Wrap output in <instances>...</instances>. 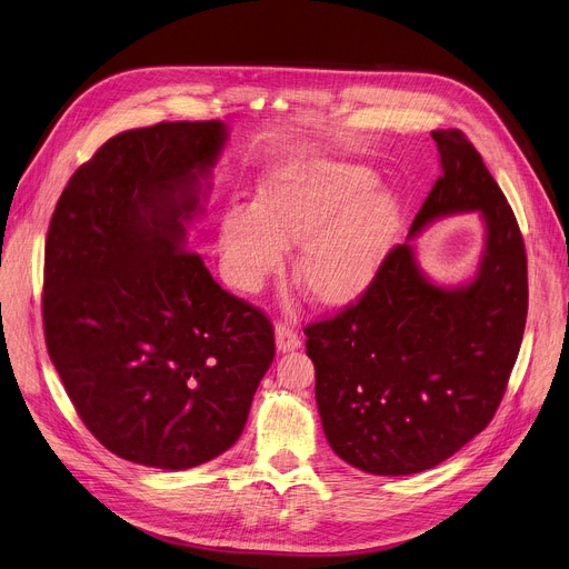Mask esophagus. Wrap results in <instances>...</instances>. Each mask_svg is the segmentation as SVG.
Returning <instances> with one entry per match:
<instances>
[{
	"label": "esophagus",
	"instance_id": "34e87169",
	"mask_svg": "<svg viewBox=\"0 0 569 569\" xmlns=\"http://www.w3.org/2000/svg\"><path fill=\"white\" fill-rule=\"evenodd\" d=\"M274 338H277V350H279V352H292V350H297V348L301 346V340H299L297 331L290 329L288 325H283V322L277 325Z\"/></svg>",
	"mask_w": 569,
	"mask_h": 569
}]
</instances>
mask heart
<instances>
[{"label": "heart", "instance_id": "heart-1", "mask_svg": "<svg viewBox=\"0 0 569 569\" xmlns=\"http://www.w3.org/2000/svg\"><path fill=\"white\" fill-rule=\"evenodd\" d=\"M359 164L313 160L262 178L251 206H229L219 221L223 264L236 288L253 292L298 247L295 283L313 305L343 309L372 286L400 229V203L372 189Z\"/></svg>", "mask_w": 569, "mask_h": 569}]
</instances>
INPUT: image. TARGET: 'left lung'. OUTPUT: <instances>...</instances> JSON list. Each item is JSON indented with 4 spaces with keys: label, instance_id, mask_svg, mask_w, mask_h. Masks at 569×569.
Masks as SVG:
<instances>
[{
    "label": "left lung",
    "instance_id": "1",
    "mask_svg": "<svg viewBox=\"0 0 569 569\" xmlns=\"http://www.w3.org/2000/svg\"><path fill=\"white\" fill-rule=\"evenodd\" d=\"M441 176L409 238L336 318L305 329L322 430L340 460L375 476L437 467L487 428L506 393L528 313L526 249L512 208L460 130H435ZM478 211L475 279L439 287L410 240L435 218Z\"/></svg>",
    "mask_w": 569,
    "mask_h": 569
}]
</instances>
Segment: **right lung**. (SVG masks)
Instances as JSON below:
<instances>
[{"mask_svg":"<svg viewBox=\"0 0 569 569\" xmlns=\"http://www.w3.org/2000/svg\"><path fill=\"white\" fill-rule=\"evenodd\" d=\"M226 139L221 121L111 137L50 221V359L91 435L134 465L182 471L229 450L274 359L268 316L184 249Z\"/></svg>","mask_w":569,"mask_h":569,"instance_id":"1","label":"right lung"}]
</instances>
